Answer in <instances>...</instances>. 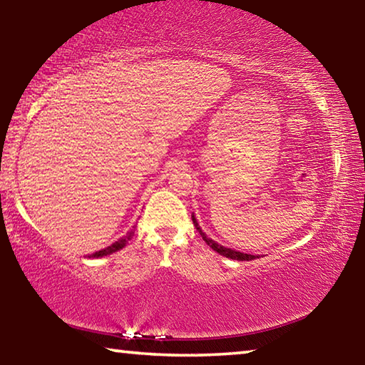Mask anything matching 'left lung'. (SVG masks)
<instances>
[{"instance_id":"8db88e82","label":"left lung","mask_w":365,"mask_h":365,"mask_svg":"<svg viewBox=\"0 0 365 365\" xmlns=\"http://www.w3.org/2000/svg\"><path fill=\"white\" fill-rule=\"evenodd\" d=\"M191 217H193V224H195V227H196V230L201 233L202 240H205V242H206L209 246H211V248H212L214 251H217L219 255L225 256V257H230V259H237V261H252V259H256V256H252V255H245V252L235 251V250H230V248H224V246H220V245H217L215 242H212V240L207 238L206 235L201 232V228L197 227V222H196V219H195V215H191Z\"/></svg>"}]
</instances>
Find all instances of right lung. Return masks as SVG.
Listing matches in <instances>:
<instances>
[{"mask_svg":"<svg viewBox=\"0 0 365 365\" xmlns=\"http://www.w3.org/2000/svg\"><path fill=\"white\" fill-rule=\"evenodd\" d=\"M132 233H133V232H130V233H128V235H125V237L120 238L119 242L113 243V245H110V246H108V248H104V250H101V251H96V252H93V255H91V257H103V256L113 255V252H115V251L122 250L123 246H125V245L128 243V240L132 238Z\"/></svg>","mask_w":365,"mask_h":365,"instance_id":"add662e5","label":"right lung"}]
</instances>
